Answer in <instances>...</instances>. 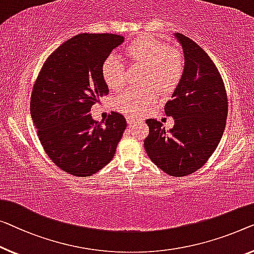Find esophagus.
<instances>
[{
  "label": "esophagus",
  "mask_w": 254,
  "mask_h": 254,
  "mask_svg": "<svg viewBox=\"0 0 254 254\" xmlns=\"http://www.w3.org/2000/svg\"><path fill=\"white\" fill-rule=\"evenodd\" d=\"M127 124H128V126H131V124L135 123V121H137V119H135V117L127 116Z\"/></svg>",
  "instance_id": "obj_1"
}]
</instances>
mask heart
Returning <instances> with one entry per match:
<instances>
[{
	"label": "heart",
	"instance_id": "obj_1",
	"mask_svg": "<svg viewBox=\"0 0 254 254\" xmlns=\"http://www.w3.org/2000/svg\"><path fill=\"white\" fill-rule=\"evenodd\" d=\"M126 55L133 64L146 66L143 83L156 84L163 91H171L180 82L185 70V59L180 50L170 48L163 41L142 36L126 48ZM103 76L112 90L122 89L127 82L126 66L117 55H109L103 64ZM158 99L156 88L130 89L116 100L119 111L128 115H139Z\"/></svg>",
	"mask_w": 254,
	"mask_h": 254
}]
</instances>
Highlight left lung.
<instances>
[{"label": "left lung", "instance_id": "1", "mask_svg": "<svg viewBox=\"0 0 254 254\" xmlns=\"http://www.w3.org/2000/svg\"><path fill=\"white\" fill-rule=\"evenodd\" d=\"M185 57V70L164 112L175 126L169 131L149 119L146 153L162 171L184 177L206 163L220 142L226 127L228 100L214 63L194 41L175 34Z\"/></svg>", "mask_w": 254, "mask_h": 254}]
</instances>
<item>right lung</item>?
<instances>
[{
    "instance_id": "1",
    "label": "right lung",
    "mask_w": 254,
    "mask_h": 254,
    "mask_svg": "<svg viewBox=\"0 0 254 254\" xmlns=\"http://www.w3.org/2000/svg\"><path fill=\"white\" fill-rule=\"evenodd\" d=\"M123 42L116 34H78L50 55L34 84L30 114L40 141L51 161L71 176H92L107 165L127 127L119 113L104 126L90 114L109 92L105 59Z\"/></svg>"
}]
</instances>
